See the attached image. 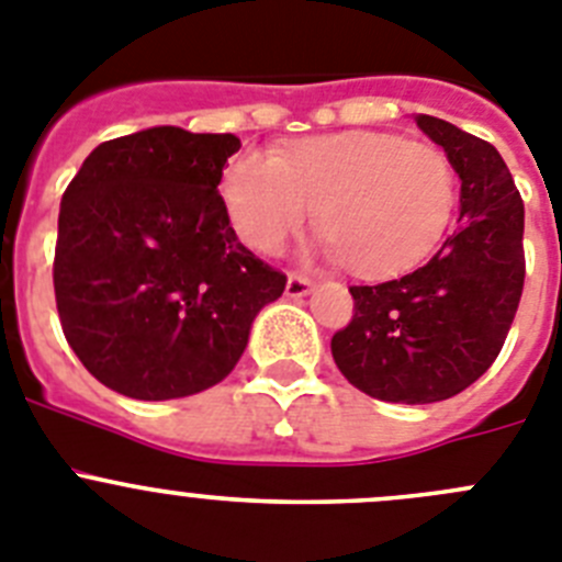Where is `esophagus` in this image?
Masks as SVG:
<instances>
[{
  "label": "esophagus",
  "mask_w": 562,
  "mask_h": 562,
  "mask_svg": "<svg viewBox=\"0 0 562 562\" xmlns=\"http://www.w3.org/2000/svg\"><path fill=\"white\" fill-rule=\"evenodd\" d=\"M311 291H313V282L307 280V277H300V274L288 277L285 293L291 296V300H302V296H307Z\"/></svg>",
  "instance_id": "1"
}]
</instances>
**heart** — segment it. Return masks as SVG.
<instances>
[{
    "instance_id": "1",
    "label": "heart",
    "mask_w": 562,
    "mask_h": 562,
    "mask_svg": "<svg viewBox=\"0 0 562 562\" xmlns=\"http://www.w3.org/2000/svg\"><path fill=\"white\" fill-rule=\"evenodd\" d=\"M457 187L445 150L397 134L347 131L313 136L280 156L237 154L221 176V199L240 240L262 255L280 251L316 212L325 255L375 280L408 269L439 244L457 210Z\"/></svg>"
}]
</instances>
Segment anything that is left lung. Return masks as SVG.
I'll return each instance as SVG.
<instances>
[{
	"label": "left lung",
	"mask_w": 562,
	"mask_h": 562,
	"mask_svg": "<svg viewBox=\"0 0 562 562\" xmlns=\"http://www.w3.org/2000/svg\"><path fill=\"white\" fill-rule=\"evenodd\" d=\"M417 128L457 168L459 229L423 266L352 285V322L330 341L341 375L369 397L406 406L448 401L502 352L524 291V201L490 143L439 117Z\"/></svg>",
	"instance_id": "1"
}]
</instances>
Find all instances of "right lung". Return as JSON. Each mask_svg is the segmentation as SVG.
<instances>
[{
  "instance_id": "add662e5",
  "label": "right lung",
  "mask_w": 562,
  "mask_h": 562,
  "mask_svg": "<svg viewBox=\"0 0 562 562\" xmlns=\"http://www.w3.org/2000/svg\"><path fill=\"white\" fill-rule=\"evenodd\" d=\"M235 134L176 125L98 145L60 199L55 302L75 356L134 401L229 375L285 274L251 255L218 193Z\"/></svg>"
}]
</instances>
